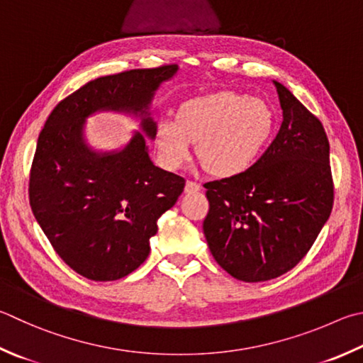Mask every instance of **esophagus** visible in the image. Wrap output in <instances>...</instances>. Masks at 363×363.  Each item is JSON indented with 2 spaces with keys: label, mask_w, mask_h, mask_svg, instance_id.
I'll return each instance as SVG.
<instances>
[{
  "label": "esophagus",
  "mask_w": 363,
  "mask_h": 363,
  "mask_svg": "<svg viewBox=\"0 0 363 363\" xmlns=\"http://www.w3.org/2000/svg\"><path fill=\"white\" fill-rule=\"evenodd\" d=\"M200 190H201L200 184H196L194 181L186 182V194H196V192H200Z\"/></svg>",
  "instance_id": "34e87169"
}]
</instances>
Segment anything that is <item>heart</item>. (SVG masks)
<instances>
[{"label":"heart","mask_w":363,"mask_h":363,"mask_svg":"<svg viewBox=\"0 0 363 363\" xmlns=\"http://www.w3.org/2000/svg\"><path fill=\"white\" fill-rule=\"evenodd\" d=\"M276 130L274 108L259 96L232 90L190 98L174 118L155 127V147L167 169H179L196 154L209 173L232 177L246 173L260 159Z\"/></svg>","instance_id":"heart-1"}]
</instances>
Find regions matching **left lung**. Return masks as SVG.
Here are the masks:
<instances>
[{"label":"left lung","instance_id":"left-lung-1","mask_svg":"<svg viewBox=\"0 0 363 363\" xmlns=\"http://www.w3.org/2000/svg\"><path fill=\"white\" fill-rule=\"evenodd\" d=\"M282 123L246 173L204 184L203 232L233 278L260 282L287 273L311 249L333 206L330 144L320 121L281 82Z\"/></svg>","mask_w":363,"mask_h":363}]
</instances>
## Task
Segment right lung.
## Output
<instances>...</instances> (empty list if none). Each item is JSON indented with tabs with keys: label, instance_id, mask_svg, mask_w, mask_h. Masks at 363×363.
<instances>
[{
	"label": "right lung",
	"instance_id": "1",
	"mask_svg": "<svg viewBox=\"0 0 363 363\" xmlns=\"http://www.w3.org/2000/svg\"><path fill=\"white\" fill-rule=\"evenodd\" d=\"M177 71L167 65L90 81L57 104L38 138L31 211L55 252L84 278L116 281L135 272L150 252L157 220L186 186L155 167L146 143L157 127L154 96ZM98 112L135 116L140 131L121 150H95L84 122Z\"/></svg>",
	"mask_w": 363,
	"mask_h": 363
}]
</instances>
